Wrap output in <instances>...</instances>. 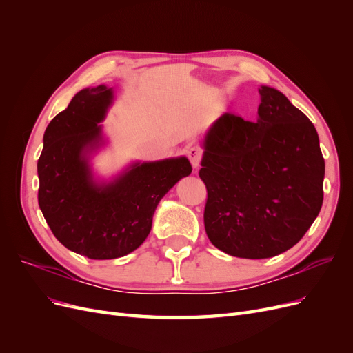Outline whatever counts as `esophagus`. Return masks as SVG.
<instances>
[{"instance_id":"34e87169","label":"esophagus","mask_w":353,"mask_h":353,"mask_svg":"<svg viewBox=\"0 0 353 353\" xmlns=\"http://www.w3.org/2000/svg\"><path fill=\"white\" fill-rule=\"evenodd\" d=\"M201 150L199 147H190L187 150V157L190 160V163L193 165V168H199L200 166V162H201Z\"/></svg>"}]
</instances>
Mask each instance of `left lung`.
Listing matches in <instances>:
<instances>
[{"mask_svg":"<svg viewBox=\"0 0 353 353\" xmlns=\"http://www.w3.org/2000/svg\"><path fill=\"white\" fill-rule=\"evenodd\" d=\"M258 121L223 113L208 131L200 178L205 228L231 256L265 259L301 240L323 206L325 163L314 123L271 87Z\"/></svg>","mask_w":353,"mask_h":353,"instance_id":"1","label":"left lung"}]
</instances>
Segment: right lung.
Masks as SVG:
<instances>
[{"mask_svg":"<svg viewBox=\"0 0 353 353\" xmlns=\"http://www.w3.org/2000/svg\"><path fill=\"white\" fill-rule=\"evenodd\" d=\"M113 101L105 85L85 88L50 122L38 159V203L56 239L90 259L140 248L159 201L191 174L187 157L134 163L112 183L94 181L88 154L103 144L99 125Z\"/></svg>","mask_w":353,"mask_h":353,"instance_id":"1","label":"right lung"}]
</instances>
